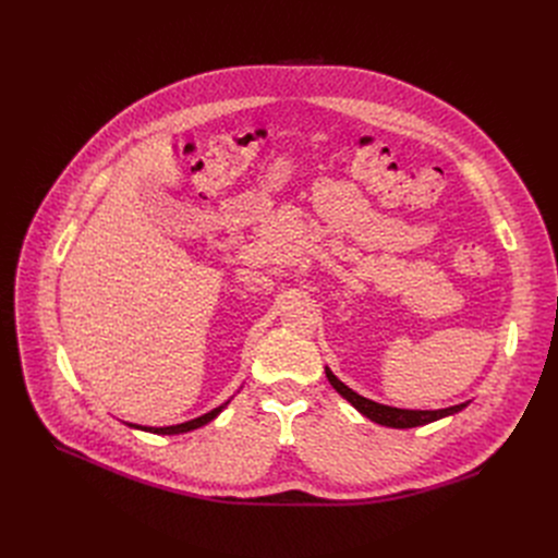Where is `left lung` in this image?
<instances>
[{
  "label": "left lung",
  "instance_id": "1",
  "mask_svg": "<svg viewBox=\"0 0 558 558\" xmlns=\"http://www.w3.org/2000/svg\"><path fill=\"white\" fill-rule=\"evenodd\" d=\"M326 375L330 379V385L335 387V391L353 404L362 416H366L368 421H373L377 425H385V427H396V429L421 427V425H427L434 421L454 416L461 412V409L468 407V402H461V404H454L448 409H398V407H389V404H379L375 400H368V398L355 393L353 389L345 387L328 366H326Z\"/></svg>",
  "mask_w": 558,
  "mask_h": 558
}]
</instances>
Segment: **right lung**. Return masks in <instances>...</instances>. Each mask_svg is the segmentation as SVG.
I'll list each match as a JSON object with an SVG mask.
<instances>
[{"instance_id": "1", "label": "right lung", "mask_w": 558, "mask_h": 558, "mask_svg": "<svg viewBox=\"0 0 558 558\" xmlns=\"http://www.w3.org/2000/svg\"><path fill=\"white\" fill-rule=\"evenodd\" d=\"M228 402L230 400H226L223 404H219L217 409H213V412H208V414H203V416H198V418H192V421H185V423H179V425H167V427H149V425H133V423H126L129 427H133V429H142V432H151V434H162V436H173V434H185V432H192V429H198V427H203V425H208L210 421H215L223 409L228 407Z\"/></svg>"}]
</instances>
